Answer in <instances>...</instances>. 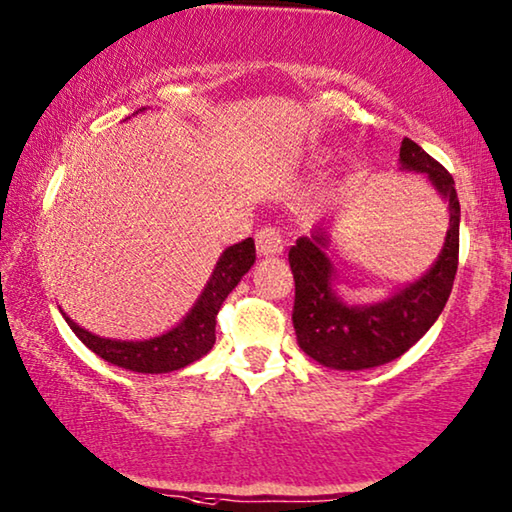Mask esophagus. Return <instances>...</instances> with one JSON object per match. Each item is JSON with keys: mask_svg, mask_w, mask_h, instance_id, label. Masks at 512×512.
<instances>
[{"mask_svg": "<svg viewBox=\"0 0 512 512\" xmlns=\"http://www.w3.org/2000/svg\"><path fill=\"white\" fill-rule=\"evenodd\" d=\"M256 251L258 256L263 258H272V256H281V251H284V235H281L277 228H261V231L256 233Z\"/></svg>", "mask_w": 512, "mask_h": 512, "instance_id": "34e87169", "label": "esophagus"}]
</instances>
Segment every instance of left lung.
<instances>
[{"mask_svg":"<svg viewBox=\"0 0 512 512\" xmlns=\"http://www.w3.org/2000/svg\"><path fill=\"white\" fill-rule=\"evenodd\" d=\"M399 170L427 177L448 207V231L441 254L418 279L369 305H351L337 291L332 263V221L302 235L288 251L295 279L293 328L302 351L318 365L362 372L404 355L436 323L453 291L459 254V201L455 180L420 145L404 138Z\"/></svg>","mask_w":512,"mask_h":512,"instance_id":"1","label":"left lung"}]
</instances>
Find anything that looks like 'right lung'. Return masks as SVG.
<instances>
[{
  "instance_id": "add662e5",
  "label": "right lung",
  "mask_w": 512,
  "mask_h": 512,
  "mask_svg": "<svg viewBox=\"0 0 512 512\" xmlns=\"http://www.w3.org/2000/svg\"><path fill=\"white\" fill-rule=\"evenodd\" d=\"M147 108L136 110L133 115L145 113ZM256 261L254 240L247 238L233 247L221 251L217 265L198 295L194 307H191L184 318L173 328L161 332L150 339H110L94 335L85 330L66 311H62L64 321L76 332V337L99 358L110 365L129 369V372L140 374H168L177 369L201 360L203 355L212 351L214 346V325H217V314L228 293L240 284V279L251 270Z\"/></svg>"
}]
</instances>
